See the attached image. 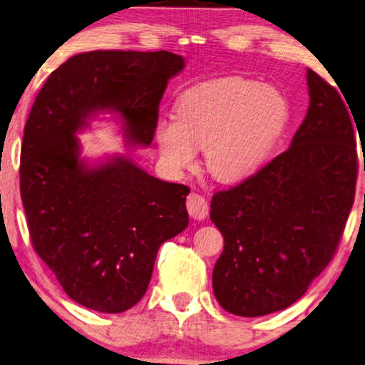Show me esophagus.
<instances>
[{
    "instance_id": "34e87169",
    "label": "esophagus",
    "mask_w": 365,
    "mask_h": 365,
    "mask_svg": "<svg viewBox=\"0 0 365 365\" xmlns=\"http://www.w3.org/2000/svg\"><path fill=\"white\" fill-rule=\"evenodd\" d=\"M186 207H187L189 216H191L192 219H197V221L206 219L207 212H209V204L206 201V197L201 196V194H197V192L189 194L187 201H186Z\"/></svg>"
}]
</instances>
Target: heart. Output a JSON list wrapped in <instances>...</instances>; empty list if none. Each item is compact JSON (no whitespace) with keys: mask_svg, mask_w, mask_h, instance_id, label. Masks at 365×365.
Returning a JSON list of instances; mask_svg holds the SVG:
<instances>
[{"mask_svg":"<svg viewBox=\"0 0 365 365\" xmlns=\"http://www.w3.org/2000/svg\"><path fill=\"white\" fill-rule=\"evenodd\" d=\"M289 121V101L277 88L254 79L222 78L189 88L176 118L156 124V143L174 171L194 168L196 148L222 182H237L261 169Z\"/></svg>","mask_w":365,"mask_h":365,"instance_id":"b5f03b06","label":"heart"}]
</instances>
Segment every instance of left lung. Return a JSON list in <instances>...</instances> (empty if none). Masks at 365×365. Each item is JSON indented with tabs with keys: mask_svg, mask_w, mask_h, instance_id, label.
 <instances>
[{
	"mask_svg": "<svg viewBox=\"0 0 365 365\" xmlns=\"http://www.w3.org/2000/svg\"><path fill=\"white\" fill-rule=\"evenodd\" d=\"M307 86L311 104L291 148L212 196L211 221L224 237L212 289L236 316H266L302 297L332 261L352 209L356 119L312 69Z\"/></svg>",
	"mask_w": 365,
	"mask_h": 365,
	"instance_id": "obj_1",
	"label": "left lung"
}]
</instances>
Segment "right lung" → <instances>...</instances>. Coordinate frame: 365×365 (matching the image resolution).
Returning a JSON list of instances; mask_svg holds the SVG:
<instances>
[{"label": "right lung", "instance_id": "1", "mask_svg": "<svg viewBox=\"0 0 365 365\" xmlns=\"http://www.w3.org/2000/svg\"><path fill=\"white\" fill-rule=\"evenodd\" d=\"M184 59L169 51H89L49 74L24 126L19 187L38 256L73 301L119 314L141 301L158 249L187 227L184 184L166 182L116 156L96 168L74 136L114 111L129 144L149 146L169 78Z\"/></svg>", "mask_w": 365, "mask_h": 365}]
</instances>
